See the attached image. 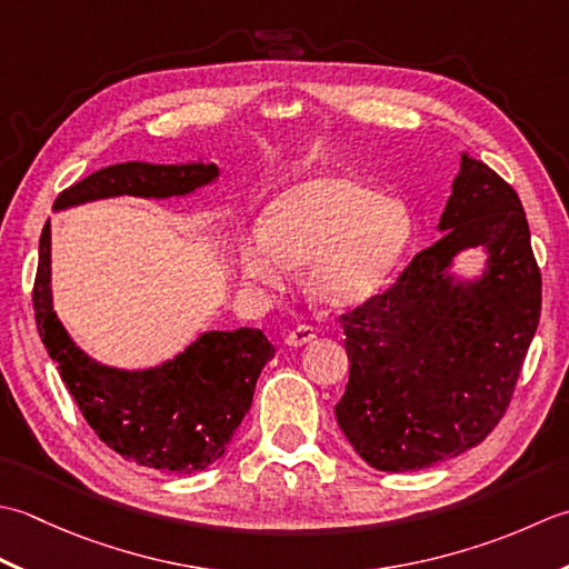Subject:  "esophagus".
Here are the masks:
<instances>
[{"mask_svg":"<svg viewBox=\"0 0 569 569\" xmlns=\"http://www.w3.org/2000/svg\"><path fill=\"white\" fill-rule=\"evenodd\" d=\"M317 339V329L315 327H307V323H301V327H297V329H292L287 333V339H284V343L287 346H305V343H309V341H315Z\"/></svg>","mask_w":569,"mask_h":569,"instance_id":"esophagus-1","label":"esophagus"}]
</instances>
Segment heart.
<instances>
[{
	"mask_svg": "<svg viewBox=\"0 0 569 569\" xmlns=\"http://www.w3.org/2000/svg\"><path fill=\"white\" fill-rule=\"evenodd\" d=\"M410 236L402 201L349 173H321L274 196L262 233L240 240L238 264L248 282L272 289L309 264V295L329 309H353L390 284Z\"/></svg>",
	"mask_w": 569,
	"mask_h": 569,
	"instance_id": "b5f03b06",
	"label": "heart"
}]
</instances>
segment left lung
<instances>
[{
  "mask_svg": "<svg viewBox=\"0 0 569 569\" xmlns=\"http://www.w3.org/2000/svg\"><path fill=\"white\" fill-rule=\"evenodd\" d=\"M439 240L398 282L341 317L349 386L336 420L378 471H415L481 445L511 402L542 301L518 193L479 159L461 169L439 218ZM485 270H450L463 249Z\"/></svg>",
  "mask_w": 569,
  "mask_h": 569,
  "instance_id": "left-lung-1",
  "label": "left lung"
}]
</instances>
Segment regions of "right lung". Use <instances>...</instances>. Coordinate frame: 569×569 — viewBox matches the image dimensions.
Instances as JSON below:
<instances>
[{
  "label": "right lung",
  "instance_id": "obj_1",
  "mask_svg": "<svg viewBox=\"0 0 569 569\" xmlns=\"http://www.w3.org/2000/svg\"><path fill=\"white\" fill-rule=\"evenodd\" d=\"M216 164H149L127 161L90 173L58 196L53 211L114 196L171 199L189 196L218 179ZM39 336L58 363L68 392L88 425L120 457L139 467L193 473L226 455L252 405L254 382L274 346L260 329L206 331L187 349L154 368L102 366L78 349L53 311L51 223L39 240L33 282Z\"/></svg>",
  "mask_w": 569,
  "mask_h": 569
}]
</instances>
